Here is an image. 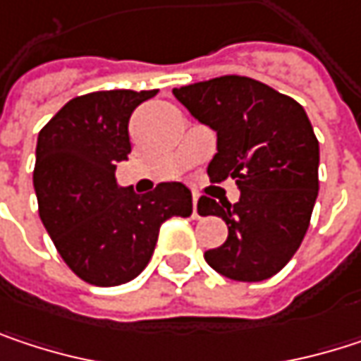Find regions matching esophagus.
<instances>
[{"instance_id":"esophagus-1","label":"esophagus","mask_w":361,"mask_h":361,"mask_svg":"<svg viewBox=\"0 0 361 361\" xmlns=\"http://www.w3.org/2000/svg\"><path fill=\"white\" fill-rule=\"evenodd\" d=\"M192 204H194V209H192V217H194V219H198V217H200V215H198V209H196V204H198V194H194V196H192Z\"/></svg>"}]
</instances>
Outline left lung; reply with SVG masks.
Masks as SVG:
<instances>
[{
    "instance_id": "obj_1",
    "label": "left lung",
    "mask_w": 361,
    "mask_h": 361,
    "mask_svg": "<svg viewBox=\"0 0 361 361\" xmlns=\"http://www.w3.org/2000/svg\"><path fill=\"white\" fill-rule=\"evenodd\" d=\"M194 118L217 133L211 181L236 180L240 200L198 198L200 215L228 226L207 263L238 282L278 274L297 252L318 198L320 146L303 106L249 77L226 75L173 90Z\"/></svg>"
}]
</instances>
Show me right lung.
I'll return each mask as SVG.
<instances>
[{"instance_id": "right-lung-1", "label": "right lung", "mask_w": 361, "mask_h": 361, "mask_svg": "<svg viewBox=\"0 0 361 361\" xmlns=\"http://www.w3.org/2000/svg\"><path fill=\"white\" fill-rule=\"evenodd\" d=\"M152 96L157 90L73 98L37 137L39 217L64 263L94 286L133 280L148 265L163 221L192 215V194L180 181L135 194L114 178L131 152V112Z\"/></svg>"}]
</instances>
